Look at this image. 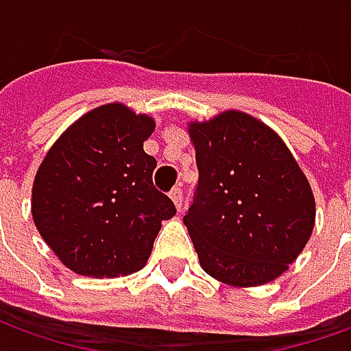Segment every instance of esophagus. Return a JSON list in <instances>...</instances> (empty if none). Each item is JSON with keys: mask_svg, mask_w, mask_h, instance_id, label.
Returning a JSON list of instances; mask_svg holds the SVG:
<instances>
[{"mask_svg": "<svg viewBox=\"0 0 351 351\" xmlns=\"http://www.w3.org/2000/svg\"><path fill=\"white\" fill-rule=\"evenodd\" d=\"M169 199L173 201V205H176V209H178V210L182 209V201H183V191H182V187H173V189L169 191Z\"/></svg>", "mask_w": 351, "mask_h": 351, "instance_id": "esophagus-1", "label": "esophagus"}]
</instances>
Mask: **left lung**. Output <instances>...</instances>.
Masks as SVG:
<instances>
[{"instance_id":"1","label":"left lung","mask_w":351,"mask_h":351,"mask_svg":"<svg viewBox=\"0 0 351 351\" xmlns=\"http://www.w3.org/2000/svg\"><path fill=\"white\" fill-rule=\"evenodd\" d=\"M199 183L183 217L201 267L230 287L289 269L315 228V195L287 144L260 119L228 109L187 125Z\"/></svg>"}]
</instances>
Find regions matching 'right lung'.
<instances>
[{
    "label": "right lung",
    "mask_w": 351,
    "mask_h": 351,
    "mask_svg": "<svg viewBox=\"0 0 351 351\" xmlns=\"http://www.w3.org/2000/svg\"><path fill=\"white\" fill-rule=\"evenodd\" d=\"M152 117L125 103L82 115L52 144L34 176L31 213L38 234L68 269L86 277L138 271L162 221L176 215L152 183L144 152Z\"/></svg>",
    "instance_id": "right-lung-1"
}]
</instances>
